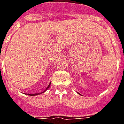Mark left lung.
<instances>
[{
  "instance_id": "8db88e82",
  "label": "left lung",
  "mask_w": 124,
  "mask_h": 124,
  "mask_svg": "<svg viewBox=\"0 0 124 124\" xmlns=\"http://www.w3.org/2000/svg\"><path fill=\"white\" fill-rule=\"evenodd\" d=\"M79 94H80V93H79Z\"/></svg>"
}]
</instances>
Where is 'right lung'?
<instances>
[{
    "instance_id": "right-lung-1",
    "label": "right lung",
    "mask_w": 124,
    "mask_h": 124,
    "mask_svg": "<svg viewBox=\"0 0 124 124\" xmlns=\"http://www.w3.org/2000/svg\"><path fill=\"white\" fill-rule=\"evenodd\" d=\"M50 84H51V83L49 84L48 86V87L46 88V90H44V91H43V92H40V93H28H28H27V94H28V96H37V95H39V94H41V93H44V92H46V90H47L48 89V88H49V87H50Z\"/></svg>"
}]
</instances>
